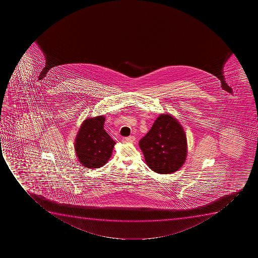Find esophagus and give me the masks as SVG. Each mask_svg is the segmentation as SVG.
Segmentation results:
<instances>
[{
    "label": "esophagus",
    "instance_id": "obj_1",
    "mask_svg": "<svg viewBox=\"0 0 258 258\" xmlns=\"http://www.w3.org/2000/svg\"><path fill=\"white\" fill-rule=\"evenodd\" d=\"M134 141H135V137H123L122 138L123 143H134Z\"/></svg>",
    "mask_w": 258,
    "mask_h": 258
}]
</instances>
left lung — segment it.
Segmentation results:
<instances>
[{
    "label": "left lung",
    "instance_id": "1",
    "mask_svg": "<svg viewBox=\"0 0 258 258\" xmlns=\"http://www.w3.org/2000/svg\"><path fill=\"white\" fill-rule=\"evenodd\" d=\"M139 146L149 168L161 174L178 171L187 155L185 131L173 115L166 113L158 116Z\"/></svg>",
    "mask_w": 258,
    "mask_h": 258
}]
</instances>
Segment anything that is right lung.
<instances>
[{
  "label": "right lung",
  "mask_w": 258,
  "mask_h": 258,
  "mask_svg": "<svg viewBox=\"0 0 258 258\" xmlns=\"http://www.w3.org/2000/svg\"><path fill=\"white\" fill-rule=\"evenodd\" d=\"M105 117L98 115L83 121L77 134L74 148L77 157L87 168H99L112 155L115 143L103 128Z\"/></svg>",
  "instance_id": "obj_1"
}]
</instances>
